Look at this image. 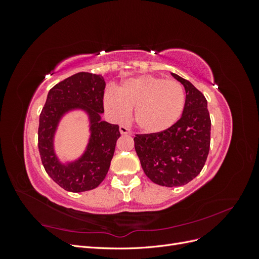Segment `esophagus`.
Instances as JSON below:
<instances>
[{
	"label": "esophagus",
	"mask_w": 259,
	"mask_h": 259,
	"mask_svg": "<svg viewBox=\"0 0 259 259\" xmlns=\"http://www.w3.org/2000/svg\"><path fill=\"white\" fill-rule=\"evenodd\" d=\"M120 133H121L122 135H126V134H131V131L126 126H124V125H121V126H120Z\"/></svg>",
	"instance_id": "1"
}]
</instances>
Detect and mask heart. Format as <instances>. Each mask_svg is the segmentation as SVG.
I'll return each instance as SVG.
<instances>
[{"instance_id":"1","label":"heart","mask_w":259,"mask_h":259,"mask_svg":"<svg viewBox=\"0 0 259 259\" xmlns=\"http://www.w3.org/2000/svg\"><path fill=\"white\" fill-rule=\"evenodd\" d=\"M186 95L176 81L153 75H140L124 81L117 92L107 91L106 111L123 121L135 109V122L146 134H160L170 128L182 116Z\"/></svg>"}]
</instances>
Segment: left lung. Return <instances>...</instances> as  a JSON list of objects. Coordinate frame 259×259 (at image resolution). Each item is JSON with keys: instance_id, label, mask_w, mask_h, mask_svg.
<instances>
[{"instance_id": "left-lung-1", "label": "left lung", "mask_w": 259, "mask_h": 259, "mask_svg": "<svg viewBox=\"0 0 259 259\" xmlns=\"http://www.w3.org/2000/svg\"><path fill=\"white\" fill-rule=\"evenodd\" d=\"M184 85L183 115L160 134L136 135L135 150L145 174L160 186L178 187L197 177L204 166L210 144L207 101L194 85L170 72Z\"/></svg>"}]
</instances>
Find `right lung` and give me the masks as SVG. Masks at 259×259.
<instances>
[{
  "label": "right lung",
  "instance_id": "add662e5",
  "mask_svg": "<svg viewBox=\"0 0 259 259\" xmlns=\"http://www.w3.org/2000/svg\"><path fill=\"white\" fill-rule=\"evenodd\" d=\"M103 75L79 72L59 82L49 92L38 124V151L46 173L65 190L95 189L105 179L113 158L119 125L101 120L104 113ZM81 111L88 116L90 136L82 154L62 161L54 149V137L63 116Z\"/></svg>",
  "mask_w": 259,
  "mask_h": 259
}]
</instances>
